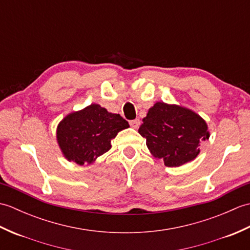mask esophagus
Masks as SVG:
<instances>
[{"label":"esophagus","instance_id":"esophagus-1","mask_svg":"<svg viewBox=\"0 0 250 250\" xmlns=\"http://www.w3.org/2000/svg\"><path fill=\"white\" fill-rule=\"evenodd\" d=\"M140 125H141L140 119H134V120H131V121H130V125H131L133 129H137V128H139Z\"/></svg>","mask_w":250,"mask_h":250}]
</instances>
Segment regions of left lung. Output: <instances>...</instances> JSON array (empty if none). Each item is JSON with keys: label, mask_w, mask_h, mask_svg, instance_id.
<instances>
[{"label": "left lung", "mask_w": 250, "mask_h": 250, "mask_svg": "<svg viewBox=\"0 0 250 250\" xmlns=\"http://www.w3.org/2000/svg\"><path fill=\"white\" fill-rule=\"evenodd\" d=\"M139 133L146 139L151 155L169 167L194 160L200 144L209 139L205 120L193 110L157 102L143 119Z\"/></svg>", "instance_id": "1"}]
</instances>
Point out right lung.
<instances>
[{
    "label": "right lung",
    "instance_id": "obj_1",
    "mask_svg": "<svg viewBox=\"0 0 250 250\" xmlns=\"http://www.w3.org/2000/svg\"><path fill=\"white\" fill-rule=\"evenodd\" d=\"M129 126L119 114H111L99 104H91L60 121L57 141L68 161L79 166L91 164L110 149V141L118 132Z\"/></svg>",
    "mask_w": 250,
    "mask_h": 250
}]
</instances>
